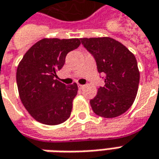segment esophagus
I'll return each mask as SVG.
<instances>
[{"mask_svg": "<svg viewBox=\"0 0 159 159\" xmlns=\"http://www.w3.org/2000/svg\"><path fill=\"white\" fill-rule=\"evenodd\" d=\"M84 87H85V86H84V85H79V89H80V90H82Z\"/></svg>", "mask_w": 159, "mask_h": 159, "instance_id": "esophagus-1", "label": "esophagus"}]
</instances>
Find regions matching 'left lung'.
I'll return each mask as SVG.
<instances>
[{"label": "left lung", "instance_id": "obj_1", "mask_svg": "<svg viewBox=\"0 0 159 159\" xmlns=\"http://www.w3.org/2000/svg\"><path fill=\"white\" fill-rule=\"evenodd\" d=\"M81 43L96 62L99 73L105 74V85L90 100L97 116L114 118L131 107L137 96L140 73L134 54L111 37L81 38Z\"/></svg>", "mask_w": 159, "mask_h": 159}]
</instances>
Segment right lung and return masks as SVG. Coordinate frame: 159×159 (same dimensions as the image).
Wrapping results in <instances>:
<instances>
[{"label":"right lung","mask_w":159,"mask_h":159,"mask_svg":"<svg viewBox=\"0 0 159 159\" xmlns=\"http://www.w3.org/2000/svg\"><path fill=\"white\" fill-rule=\"evenodd\" d=\"M80 44L78 38H43L31 46L19 63L16 83L20 99L37 122L57 125L71 116L77 84L66 86L58 81L56 72L64 66L67 53Z\"/></svg>","instance_id":"add662e5"}]
</instances>
